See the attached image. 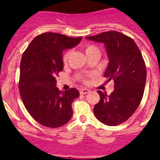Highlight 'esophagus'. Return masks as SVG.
Instances as JSON below:
<instances>
[{
  "mask_svg": "<svg viewBox=\"0 0 160 160\" xmlns=\"http://www.w3.org/2000/svg\"><path fill=\"white\" fill-rule=\"evenodd\" d=\"M89 92H90V90H89L88 89H86V88L80 89V94H86Z\"/></svg>",
  "mask_w": 160,
  "mask_h": 160,
  "instance_id": "esophagus-1",
  "label": "esophagus"
}]
</instances>
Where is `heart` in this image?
<instances>
[{
	"mask_svg": "<svg viewBox=\"0 0 160 160\" xmlns=\"http://www.w3.org/2000/svg\"><path fill=\"white\" fill-rule=\"evenodd\" d=\"M94 51H99L98 49L95 46H93V45H87V46H85V52H86V54L88 55L90 53H93ZM70 51H66V53H64L63 55V62L66 63L67 62V60L69 59V57H70Z\"/></svg>",
	"mask_w": 160,
	"mask_h": 160,
	"instance_id": "obj_1",
	"label": "heart"
}]
</instances>
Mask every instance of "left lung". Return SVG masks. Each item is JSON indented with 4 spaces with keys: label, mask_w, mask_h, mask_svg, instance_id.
I'll return each mask as SVG.
<instances>
[{
    "label": "left lung",
    "mask_w": 160,
    "mask_h": 160,
    "mask_svg": "<svg viewBox=\"0 0 160 160\" xmlns=\"http://www.w3.org/2000/svg\"><path fill=\"white\" fill-rule=\"evenodd\" d=\"M86 38L105 45L109 63L104 77L114 82L110 95L98 90L100 100L94 107V115L103 124L119 125L134 114L143 96L147 70L142 53L132 38L117 31Z\"/></svg>",
    "instance_id": "left-lung-1"
}]
</instances>
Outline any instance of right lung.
Returning <instances> with one entry per match:
<instances>
[{
    "label": "right lung",
    "instance_id": "add662e5",
    "mask_svg": "<svg viewBox=\"0 0 160 160\" xmlns=\"http://www.w3.org/2000/svg\"><path fill=\"white\" fill-rule=\"evenodd\" d=\"M81 40L82 37L44 32L30 42L22 55L20 94L29 114L42 126L59 128L73 115L71 104L79 97L78 90L61 91L55 78L63 70V50L74 47Z\"/></svg>",
    "mask_w": 160,
    "mask_h": 160
}]
</instances>
